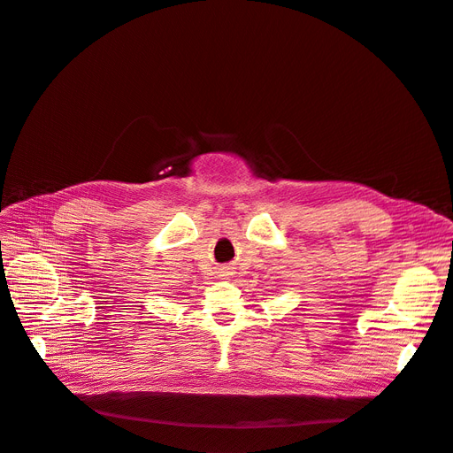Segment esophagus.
I'll return each mask as SVG.
<instances>
[{
  "label": "esophagus",
  "instance_id": "34e87169",
  "mask_svg": "<svg viewBox=\"0 0 453 453\" xmlns=\"http://www.w3.org/2000/svg\"><path fill=\"white\" fill-rule=\"evenodd\" d=\"M219 276H221V280H228L232 276V272L230 270H221V273H219Z\"/></svg>",
  "mask_w": 453,
  "mask_h": 453
}]
</instances>
